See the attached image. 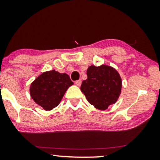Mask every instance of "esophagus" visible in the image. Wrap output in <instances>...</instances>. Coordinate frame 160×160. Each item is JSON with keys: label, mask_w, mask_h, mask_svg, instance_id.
Returning <instances> with one entry per match:
<instances>
[{"label": "esophagus", "mask_w": 160, "mask_h": 160, "mask_svg": "<svg viewBox=\"0 0 160 160\" xmlns=\"http://www.w3.org/2000/svg\"><path fill=\"white\" fill-rule=\"evenodd\" d=\"M75 84L76 85V86H78V87L81 86V84H82V81H81V80L76 81V82H75Z\"/></svg>", "instance_id": "esophagus-1"}]
</instances>
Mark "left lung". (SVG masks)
I'll return each mask as SVG.
<instances>
[{"label":"left lung","instance_id":"1","mask_svg":"<svg viewBox=\"0 0 160 160\" xmlns=\"http://www.w3.org/2000/svg\"><path fill=\"white\" fill-rule=\"evenodd\" d=\"M81 90L89 103L99 110H106L117 101L121 94L122 78L117 70L109 65H91Z\"/></svg>","mask_w":160,"mask_h":160}]
</instances>
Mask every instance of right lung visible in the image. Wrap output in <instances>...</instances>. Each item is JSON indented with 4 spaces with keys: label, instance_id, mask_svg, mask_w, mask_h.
Instances as JSON below:
<instances>
[{
    "label": "right lung",
    "instance_id": "obj_1",
    "mask_svg": "<svg viewBox=\"0 0 160 160\" xmlns=\"http://www.w3.org/2000/svg\"><path fill=\"white\" fill-rule=\"evenodd\" d=\"M73 84L66 73L54 70L41 74L30 87V96L46 111H50L60 103L65 92Z\"/></svg>",
    "mask_w": 160,
    "mask_h": 160
}]
</instances>
